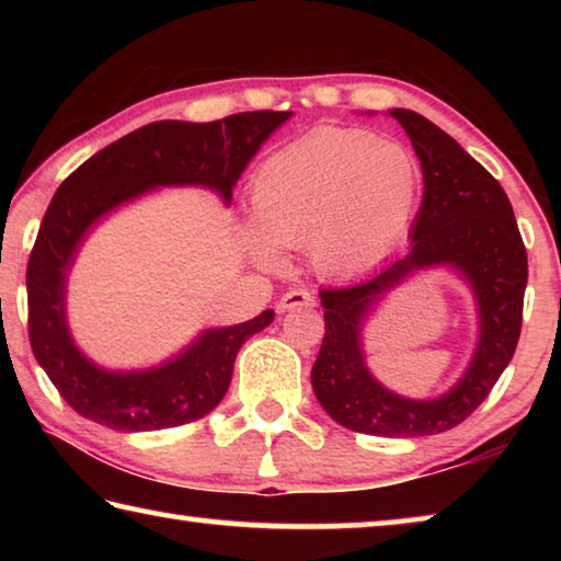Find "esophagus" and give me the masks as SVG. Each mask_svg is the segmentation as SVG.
<instances>
[{"label": "esophagus", "mask_w": 561, "mask_h": 561, "mask_svg": "<svg viewBox=\"0 0 561 561\" xmlns=\"http://www.w3.org/2000/svg\"><path fill=\"white\" fill-rule=\"evenodd\" d=\"M297 307H307V309L317 307V297L309 289H291L279 299L277 311H289V309H297Z\"/></svg>", "instance_id": "1"}]
</instances>
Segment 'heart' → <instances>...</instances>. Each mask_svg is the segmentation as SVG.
<instances>
[{"instance_id":"b5f03b06","label":"heart","mask_w":561,"mask_h":561,"mask_svg":"<svg viewBox=\"0 0 561 561\" xmlns=\"http://www.w3.org/2000/svg\"><path fill=\"white\" fill-rule=\"evenodd\" d=\"M421 165L393 138L319 128L264 160L252 180L254 254L304 247L321 274L348 277L396 250L411 227Z\"/></svg>"}]
</instances>
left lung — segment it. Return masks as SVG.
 <instances>
[{
	"label": "left lung",
	"mask_w": 561,
	"mask_h": 561,
	"mask_svg": "<svg viewBox=\"0 0 561 561\" xmlns=\"http://www.w3.org/2000/svg\"><path fill=\"white\" fill-rule=\"evenodd\" d=\"M423 168V203L411 252L346 287L321 289L324 341L311 386L324 411L348 431L417 438L460 425L490 396L515 356L527 287V250L505 190L448 133L421 113L393 108ZM448 261L473 284L481 307V344L463 381L435 402H408L373 381L357 346L359 319L408 273Z\"/></svg>",
	"instance_id": "1"
}]
</instances>
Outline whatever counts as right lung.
I'll list each match as a JSON object with an SVG mask.
<instances>
[{
	"instance_id": "right-lung-1",
	"label": "right lung",
	"mask_w": 561,
	"mask_h": 561,
	"mask_svg": "<svg viewBox=\"0 0 561 561\" xmlns=\"http://www.w3.org/2000/svg\"><path fill=\"white\" fill-rule=\"evenodd\" d=\"M291 111H247L222 121H156L79 165L56 190L26 264L30 341L39 366L76 413L113 431H160L197 421L222 401L237 351L272 324L267 309L213 329L170 364L108 374L89 364L64 319V282L83 232L111 207L156 185H207L225 201L260 146Z\"/></svg>"
}]
</instances>
